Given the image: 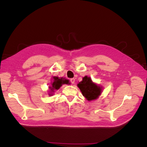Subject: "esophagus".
Segmentation results:
<instances>
[{"label": "esophagus", "instance_id": "34e87169", "mask_svg": "<svg viewBox=\"0 0 147 147\" xmlns=\"http://www.w3.org/2000/svg\"><path fill=\"white\" fill-rule=\"evenodd\" d=\"M70 81L71 83H72V84H74L75 80V78H71V79L70 80Z\"/></svg>", "mask_w": 147, "mask_h": 147}]
</instances>
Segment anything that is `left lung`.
Listing matches in <instances>:
<instances>
[{
	"mask_svg": "<svg viewBox=\"0 0 147 147\" xmlns=\"http://www.w3.org/2000/svg\"><path fill=\"white\" fill-rule=\"evenodd\" d=\"M83 96L88 101L94 100L99 98L101 95L103 88L93 82L91 78L88 76L82 78V81L77 84Z\"/></svg>",
	"mask_w": 147,
	"mask_h": 147,
	"instance_id": "1",
	"label": "left lung"
}]
</instances>
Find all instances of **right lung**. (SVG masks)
<instances>
[{
	"label": "right lung",
	"instance_id": "right-lung-1",
	"mask_svg": "<svg viewBox=\"0 0 147 147\" xmlns=\"http://www.w3.org/2000/svg\"><path fill=\"white\" fill-rule=\"evenodd\" d=\"M70 81L69 80L66 79L64 77H53L52 81L51 82V84L49 86V91H48V94L50 96L54 95V92L55 91L58 90L63 85V84H70Z\"/></svg>",
	"mask_w": 147,
	"mask_h": 147
}]
</instances>
